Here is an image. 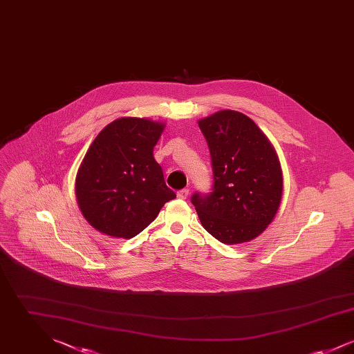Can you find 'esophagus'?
<instances>
[{"mask_svg":"<svg viewBox=\"0 0 354 354\" xmlns=\"http://www.w3.org/2000/svg\"><path fill=\"white\" fill-rule=\"evenodd\" d=\"M188 192H189V191H188L187 188H183V189H179L176 195H178V198H179V199H187V196H188Z\"/></svg>","mask_w":354,"mask_h":354,"instance_id":"obj_1","label":"esophagus"}]
</instances>
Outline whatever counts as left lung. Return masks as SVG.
Listing matches in <instances>:
<instances>
[{
	"mask_svg": "<svg viewBox=\"0 0 354 354\" xmlns=\"http://www.w3.org/2000/svg\"><path fill=\"white\" fill-rule=\"evenodd\" d=\"M211 155L214 185L195 192L203 227L224 244H240L260 235L274 218L283 194L277 155L252 119L223 110L199 120Z\"/></svg>",
	"mask_w": 354,
	"mask_h": 354,
	"instance_id": "1",
	"label": "left lung"
}]
</instances>
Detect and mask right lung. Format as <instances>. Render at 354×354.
<instances>
[{"instance_id":"add662e5","label":"right lung","mask_w":354,"mask_h":354,"mask_svg":"<svg viewBox=\"0 0 354 354\" xmlns=\"http://www.w3.org/2000/svg\"><path fill=\"white\" fill-rule=\"evenodd\" d=\"M163 127L150 119H117L86 152L75 194L84 219L102 234L131 239L176 198L152 155Z\"/></svg>"}]
</instances>
